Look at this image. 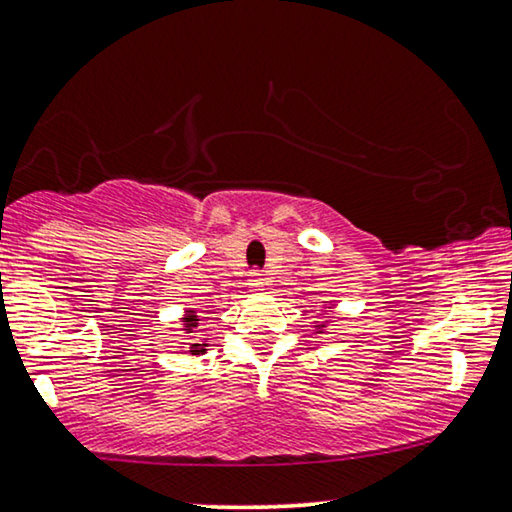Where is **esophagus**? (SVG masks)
<instances>
[{
	"instance_id": "obj_1",
	"label": "esophagus",
	"mask_w": 512,
	"mask_h": 512,
	"mask_svg": "<svg viewBox=\"0 0 512 512\" xmlns=\"http://www.w3.org/2000/svg\"><path fill=\"white\" fill-rule=\"evenodd\" d=\"M247 286H249V291H254V293H261V291H265V277H263L261 272H258V270H256V272H251Z\"/></svg>"
}]
</instances>
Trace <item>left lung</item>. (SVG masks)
Listing matches in <instances>:
<instances>
[{
	"mask_svg": "<svg viewBox=\"0 0 512 512\" xmlns=\"http://www.w3.org/2000/svg\"><path fill=\"white\" fill-rule=\"evenodd\" d=\"M326 331V321H321V324L314 326V333H324Z\"/></svg>",
	"mask_w": 512,
	"mask_h": 512,
	"instance_id": "1",
	"label": "left lung"
}]
</instances>
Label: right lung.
<instances>
[{"label": "right lung", "instance_id": "right-lung-1", "mask_svg": "<svg viewBox=\"0 0 512 512\" xmlns=\"http://www.w3.org/2000/svg\"><path fill=\"white\" fill-rule=\"evenodd\" d=\"M181 321H184V326H181V331H184L186 335L195 333V328H198V324H200L198 310H186V314H184V317H181ZM207 347H209L207 340H191V342H186L184 352H186V354H193V356H200V354L207 352Z\"/></svg>", "mask_w": 512, "mask_h": 512}]
</instances>
